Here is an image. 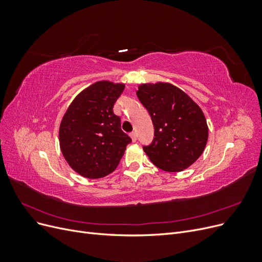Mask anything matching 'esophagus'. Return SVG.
I'll use <instances>...</instances> for the list:
<instances>
[{"label":"esophagus","instance_id":"obj_1","mask_svg":"<svg viewBox=\"0 0 262 262\" xmlns=\"http://www.w3.org/2000/svg\"><path fill=\"white\" fill-rule=\"evenodd\" d=\"M130 138L132 140V142H136L137 141V134H136V132H131L130 133Z\"/></svg>","mask_w":262,"mask_h":262}]
</instances>
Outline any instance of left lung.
<instances>
[{"mask_svg": "<svg viewBox=\"0 0 262 262\" xmlns=\"http://www.w3.org/2000/svg\"><path fill=\"white\" fill-rule=\"evenodd\" d=\"M137 95L154 124L152 144L143 147L150 162L169 172L191 166L209 138L201 108L184 91L166 82L141 84Z\"/></svg>", "mask_w": 262, "mask_h": 262, "instance_id": "1", "label": "left lung"}]
</instances>
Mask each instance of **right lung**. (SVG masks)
Wrapping results in <instances>:
<instances>
[{
    "instance_id": "add662e5",
    "label": "right lung",
    "mask_w": 262,
    "mask_h": 262,
    "mask_svg": "<svg viewBox=\"0 0 262 262\" xmlns=\"http://www.w3.org/2000/svg\"><path fill=\"white\" fill-rule=\"evenodd\" d=\"M123 90L122 83L98 81L78 94L63 116L60 148L78 175L98 179L112 173L131 142L113 110Z\"/></svg>"
}]
</instances>
